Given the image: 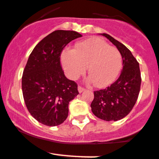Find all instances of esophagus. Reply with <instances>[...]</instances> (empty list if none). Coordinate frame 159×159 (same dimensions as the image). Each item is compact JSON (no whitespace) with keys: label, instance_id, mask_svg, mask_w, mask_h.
Returning a JSON list of instances; mask_svg holds the SVG:
<instances>
[{"label":"esophagus","instance_id":"esophagus-1","mask_svg":"<svg viewBox=\"0 0 159 159\" xmlns=\"http://www.w3.org/2000/svg\"><path fill=\"white\" fill-rule=\"evenodd\" d=\"M85 88L84 87H82V86H81V85H79V86H78V92H79V93H81V92H83L84 90H85Z\"/></svg>","mask_w":159,"mask_h":159}]
</instances>
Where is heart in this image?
Segmentation results:
<instances>
[{"label": "heart", "instance_id": "1", "mask_svg": "<svg viewBox=\"0 0 159 159\" xmlns=\"http://www.w3.org/2000/svg\"><path fill=\"white\" fill-rule=\"evenodd\" d=\"M61 64L66 75L77 79L86 70L96 86L104 87L117 78L122 66L118 49L98 38L78 43L75 49H66L61 54Z\"/></svg>", "mask_w": 159, "mask_h": 159}]
</instances>
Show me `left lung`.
Segmentation results:
<instances>
[{
    "label": "left lung",
    "instance_id": "8db88e82",
    "mask_svg": "<svg viewBox=\"0 0 159 159\" xmlns=\"http://www.w3.org/2000/svg\"><path fill=\"white\" fill-rule=\"evenodd\" d=\"M119 50L123 69L119 78L106 89L93 92L91 110L105 121H118L129 114L139 98L141 87L139 63L129 49L109 34H102Z\"/></svg>",
    "mask_w": 159,
    "mask_h": 159
}]
</instances>
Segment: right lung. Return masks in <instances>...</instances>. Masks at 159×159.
<instances>
[{"label": "right lung", "instance_id": "add662e5", "mask_svg": "<svg viewBox=\"0 0 159 159\" xmlns=\"http://www.w3.org/2000/svg\"><path fill=\"white\" fill-rule=\"evenodd\" d=\"M75 31L56 30L36 45L22 75V93L29 112L40 123L55 126L68 117L69 102L78 94V84L66 78L61 54Z\"/></svg>", "mask_w": 159, "mask_h": 159}]
</instances>
